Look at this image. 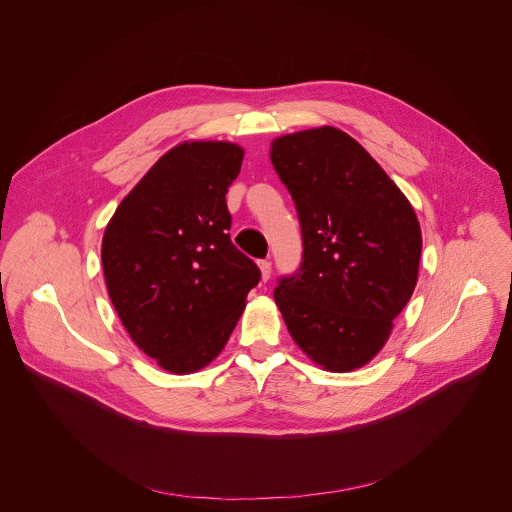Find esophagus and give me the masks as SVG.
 Returning a JSON list of instances; mask_svg holds the SVG:
<instances>
[{
	"mask_svg": "<svg viewBox=\"0 0 512 512\" xmlns=\"http://www.w3.org/2000/svg\"><path fill=\"white\" fill-rule=\"evenodd\" d=\"M259 269H261V279L267 281L271 277V261H259Z\"/></svg>",
	"mask_w": 512,
	"mask_h": 512,
	"instance_id": "34e87169",
	"label": "esophagus"
}]
</instances>
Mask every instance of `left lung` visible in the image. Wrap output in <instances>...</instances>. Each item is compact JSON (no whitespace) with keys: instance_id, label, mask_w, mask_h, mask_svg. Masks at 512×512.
Here are the masks:
<instances>
[{"instance_id":"left-lung-1","label":"left lung","mask_w":512,"mask_h":512,"mask_svg":"<svg viewBox=\"0 0 512 512\" xmlns=\"http://www.w3.org/2000/svg\"><path fill=\"white\" fill-rule=\"evenodd\" d=\"M269 158L296 202L304 241L302 267L279 279L275 304L324 371L360 369L413 296L417 214L375 158L336 127L275 137Z\"/></svg>"}]
</instances>
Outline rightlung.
Listing matches in <instances>:
<instances>
[{"mask_svg": "<svg viewBox=\"0 0 512 512\" xmlns=\"http://www.w3.org/2000/svg\"><path fill=\"white\" fill-rule=\"evenodd\" d=\"M243 156L231 141L178 143L121 200L103 235L119 320L174 375L196 373L221 354L261 279L229 235L225 196Z\"/></svg>", "mask_w": 512, "mask_h": 512, "instance_id": "right-lung-1", "label": "right lung"}]
</instances>
